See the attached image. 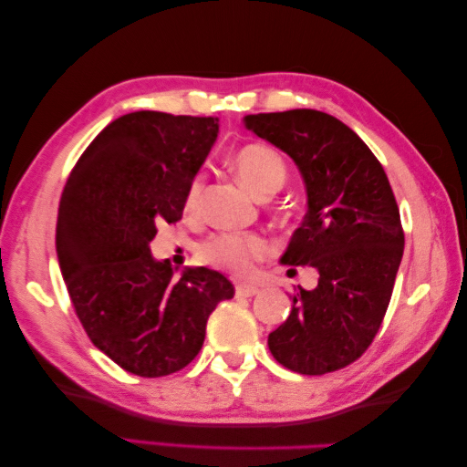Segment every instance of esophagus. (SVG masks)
I'll list each match as a JSON object with an SVG mask.
<instances>
[{"mask_svg": "<svg viewBox=\"0 0 467 467\" xmlns=\"http://www.w3.org/2000/svg\"><path fill=\"white\" fill-rule=\"evenodd\" d=\"M258 294V287L256 285H250V284H238L235 285V296L240 297H252Z\"/></svg>", "mask_w": 467, "mask_h": 467, "instance_id": "obj_1", "label": "esophagus"}]
</instances>
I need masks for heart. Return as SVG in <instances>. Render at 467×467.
<instances>
[{"label": "heart", "mask_w": 467, "mask_h": 467, "mask_svg": "<svg viewBox=\"0 0 467 467\" xmlns=\"http://www.w3.org/2000/svg\"><path fill=\"white\" fill-rule=\"evenodd\" d=\"M234 170L244 186L258 198L277 194L287 182V167L277 150L266 144H246L234 155ZM204 178L196 175L186 192V211L194 213L201 201ZM202 261L221 271L246 275L271 254V242L258 234H215L198 250Z\"/></svg>", "instance_id": "heart-1"}]
</instances>
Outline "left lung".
I'll return each mask as SVG.
<instances>
[{
	"instance_id": "obj_1",
	"label": "left lung",
	"mask_w": 467,
	"mask_h": 467,
	"mask_svg": "<svg viewBox=\"0 0 467 467\" xmlns=\"http://www.w3.org/2000/svg\"><path fill=\"white\" fill-rule=\"evenodd\" d=\"M244 126L300 170L308 211L281 263L318 273L315 289L297 285L287 320L269 335L271 354L310 377L346 368L379 333L403 256L391 183L360 136L328 113H256Z\"/></svg>"
}]
</instances>
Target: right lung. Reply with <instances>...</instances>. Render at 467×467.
Wrapping results in <instances>:
<instances>
[{"label":"right lung","mask_w":467,"mask_h":467,"mask_svg":"<svg viewBox=\"0 0 467 467\" xmlns=\"http://www.w3.org/2000/svg\"><path fill=\"white\" fill-rule=\"evenodd\" d=\"M217 132V118L126 113L88 144L61 192L56 248L76 317L95 348L144 379L192 362L211 312L234 297L221 273L198 266L175 279L149 248L159 225L182 219Z\"/></svg>","instance_id":"1"}]
</instances>
